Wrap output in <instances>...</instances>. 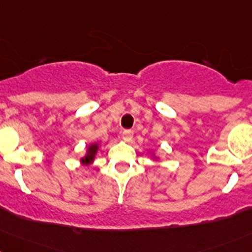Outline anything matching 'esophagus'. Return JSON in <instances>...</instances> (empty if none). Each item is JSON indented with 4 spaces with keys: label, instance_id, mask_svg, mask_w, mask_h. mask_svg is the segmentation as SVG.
Segmentation results:
<instances>
[{
    "label": "esophagus",
    "instance_id": "1",
    "mask_svg": "<svg viewBox=\"0 0 252 252\" xmlns=\"http://www.w3.org/2000/svg\"><path fill=\"white\" fill-rule=\"evenodd\" d=\"M132 138H133V132H132L131 129H125V131L123 132V139H124V141L129 142Z\"/></svg>",
    "mask_w": 252,
    "mask_h": 252
}]
</instances>
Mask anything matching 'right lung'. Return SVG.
I'll list each match as a JSON object with an SVG mask.
<instances>
[{"instance_id": "1", "label": "right lung", "mask_w": 252, "mask_h": 252, "mask_svg": "<svg viewBox=\"0 0 252 252\" xmlns=\"http://www.w3.org/2000/svg\"><path fill=\"white\" fill-rule=\"evenodd\" d=\"M98 148H99V144L98 143H92V144L88 145L86 155H85V157L81 159L82 164L84 165L92 164L93 160H94L95 154H97V152H98Z\"/></svg>"}]
</instances>
